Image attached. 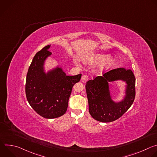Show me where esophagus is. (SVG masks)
<instances>
[{"instance_id":"1","label":"esophagus","mask_w":157,"mask_h":157,"mask_svg":"<svg viewBox=\"0 0 157 157\" xmlns=\"http://www.w3.org/2000/svg\"><path fill=\"white\" fill-rule=\"evenodd\" d=\"M88 79H89V77H88L86 75H82V76L81 77V81H82V82H86L88 80Z\"/></svg>"}]
</instances>
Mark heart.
<instances>
[{
  "label": "heart",
  "instance_id": "heart-1",
  "mask_svg": "<svg viewBox=\"0 0 157 157\" xmlns=\"http://www.w3.org/2000/svg\"><path fill=\"white\" fill-rule=\"evenodd\" d=\"M83 62L87 64H94L98 63L96 65V71L102 72L110 68L113 66L114 62V58L113 56L108 55L102 53H93L86 56Z\"/></svg>",
  "mask_w": 157,
  "mask_h": 157
}]
</instances>
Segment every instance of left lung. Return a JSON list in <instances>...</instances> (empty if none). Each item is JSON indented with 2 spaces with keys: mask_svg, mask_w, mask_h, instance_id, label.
Listing matches in <instances>:
<instances>
[{
  "mask_svg": "<svg viewBox=\"0 0 157 157\" xmlns=\"http://www.w3.org/2000/svg\"><path fill=\"white\" fill-rule=\"evenodd\" d=\"M125 82V91L123 98L115 101L109 89L110 82ZM136 78L131 70L119 68L110 70L86 82V89L89 104V112L95 120L110 122L121 117L130 108L136 96Z\"/></svg>",
  "mask_w": 157,
  "mask_h": 157,
  "instance_id": "left-lung-1",
  "label": "left lung"
}]
</instances>
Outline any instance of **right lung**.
Returning <instances> with one entry per match:
<instances>
[{
	"instance_id": "obj_1",
	"label": "right lung",
	"mask_w": 157,
	"mask_h": 157,
	"mask_svg": "<svg viewBox=\"0 0 157 157\" xmlns=\"http://www.w3.org/2000/svg\"><path fill=\"white\" fill-rule=\"evenodd\" d=\"M50 45L36 53L27 75L25 93L27 101L37 114L46 119L59 117L67 110L72 88L81 74L67 76L57 65L46 72L44 64L52 55Z\"/></svg>"
}]
</instances>
